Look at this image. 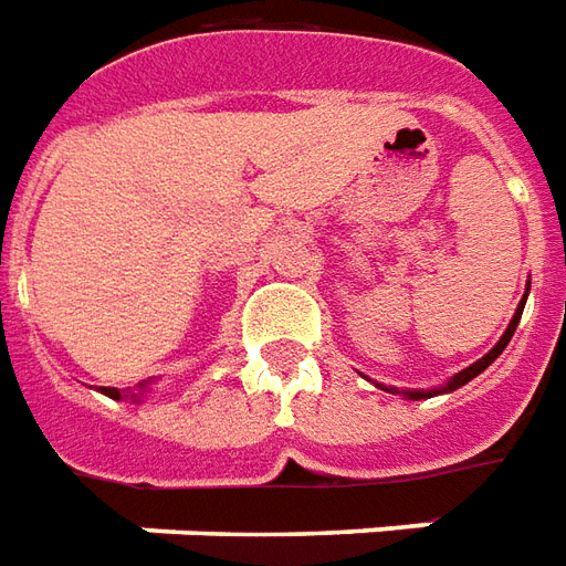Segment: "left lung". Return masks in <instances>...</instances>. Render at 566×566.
<instances>
[{
  "mask_svg": "<svg viewBox=\"0 0 566 566\" xmlns=\"http://www.w3.org/2000/svg\"><path fill=\"white\" fill-rule=\"evenodd\" d=\"M524 302H527V298H524ZM524 302L518 304V311H515V316H512V323H509L506 335H503V338L496 340L494 350H491V354H488V356H482L479 363H472V366H469V368H463V371H457L454 378L448 380V384H444L442 390H436V392H451V390H457V387H463L467 380H472V378H475V375H482L484 368L491 366V363H494L496 356H500V354H503V350H506V344H509V340H512V335H515V328H518V319H521V311H524ZM390 392H399V390H396V387H390ZM405 396H411V399H427V396H432V390H430V392H420V390L411 392V390H408V392H405Z\"/></svg>",
  "mask_w": 566,
  "mask_h": 566,
  "instance_id": "left-lung-1",
  "label": "left lung"
}]
</instances>
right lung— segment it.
<instances>
[{
    "label": "right lung",
    "instance_id": "1",
    "mask_svg": "<svg viewBox=\"0 0 566 566\" xmlns=\"http://www.w3.org/2000/svg\"><path fill=\"white\" fill-rule=\"evenodd\" d=\"M103 392H106V396H112V399H122V396H127L130 390L124 392V390H115V387H103ZM130 399H134V396H130Z\"/></svg>",
    "mask_w": 566,
    "mask_h": 566
}]
</instances>
